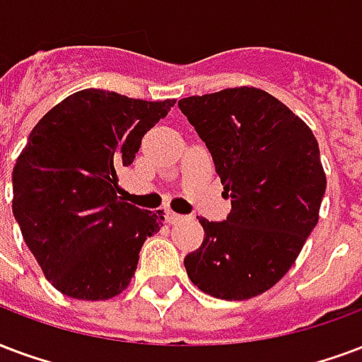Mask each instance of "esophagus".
I'll return each mask as SVG.
<instances>
[{
    "instance_id": "obj_1",
    "label": "esophagus",
    "mask_w": 362,
    "mask_h": 362,
    "mask_svg": "<svg viewBox=\"0 0 362 362\" xmlns=\"http://www.w3.org/2000/svg\"><path fill=\"white\" fill-rule=\"evenodd\" d=\"M183 219V216H179V214H175V211H165V221L170 223V225H175V223H179Z\"/></svg>"
}]
</instances>
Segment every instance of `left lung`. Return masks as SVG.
<instances>
[{
	"instance_id": "left-lung-1",
	"label": "left lung",
	"mask_w": 362,
	"mask_h": 362,
	"mask_svg": "<svg viewBox=\"0 0 362 362\" xmlns=\"http://www.w3.org/2000/svg\"><path fill=\"white\" fill-rule=\"evenodd\" d=\"M210 151L225 221H208L202 246L185 257L194 286L219 300H248L292 267L319 221L326 191L319 143L286 105L255 88L223 89L179 100Z\"/></svg>"
}]
</instances>
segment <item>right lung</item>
<instances>
[{
	"instance_id": "add662e5",
	"label": "right lung",
	"mask_w": 362,
	"mask_h": 362,
	"mask_svg": "<svg viewBox=\"0 0 362 362\" xmlns=\"http://www.w3.org/2000/svg\"><path fill=\"white\" fill-rule=\"evenodd\" d=\"M175 100L81 89L32 129L13 168V216L45 279L76 300H110L135 274L162 211L118 197L122 165Z\"/></svg>"
}]
</instances>
